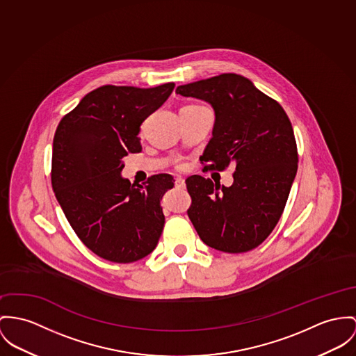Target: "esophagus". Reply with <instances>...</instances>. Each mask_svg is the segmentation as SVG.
I'll list each match as a JSON object with an SVG mask.
<instances>
[{
	"mask_svg": "<svg viewBox=\"0 0 356 356\" xmlns=\"http://www.w3.org/2000/svg\"><path fill=\"white\" fill-rule=\"evenodd\" d=\"M175 187L179 190H184L186 188V181L183 177H176L175 179Z\"/></svg>",
	"mask_w": 356,
	"mask_h": 356,
	"instance_id": "obj_1",
	"label": "esophagus"
}]
</instances>
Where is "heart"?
<instances>
[{"label":"heart","instance_id":"obj_1","mask_svg":"<svg viewBox=\"0 0 356 356\" xmlns=\"http://www.w3.org/2000/svg\"><path fill=\"white\" fill-rule=\"evenodd\" d=\"M179 168H183V165H179Z\"/></svg>","mask_w":356,"mask_h":356}]
</instances>
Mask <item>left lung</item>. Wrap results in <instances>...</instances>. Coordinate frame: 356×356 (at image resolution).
<instances>
[{
	"mask_svg": "<svg viewBox=\"0 0 356 356\" xmlns=\"http://www.w3.org/2000/svg\"><path fill=\"white\" fill-rule=\"evenodd\" d=\"M176 93L203 99L216 110L213 138L200 157L203 172L236 168L230 187L190 176L187 214L206 245L249 252L273 233L297 175L291 122L276 100L233 73L180 85Z\"/></svg>",
	"mask_w": 356,
	"mask_h": 356,
	"instance_id": "obj_1",
	"label": "left lung"
}]
</instances>
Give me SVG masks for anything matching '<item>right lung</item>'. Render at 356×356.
<instances>
[{"label":"right lung","mask_w":356,"mask_h":356,"mask_svg":"<svg viewBox=\"0 0 356 356\" xmlns=\"http://www.w3.org/2000/svg\"><path fill=\"white\" fill-rule=\"evenodd\" d=\"M175 88L103 85L59 122L53 140L51 186L82 244L113 263H133L157 245L165 217L160 200L173 187L165 173L143 186L120 177L123 157L139 153V126Z\"/></svg>","instance_id":"right-lung-1"}]
</instances>
